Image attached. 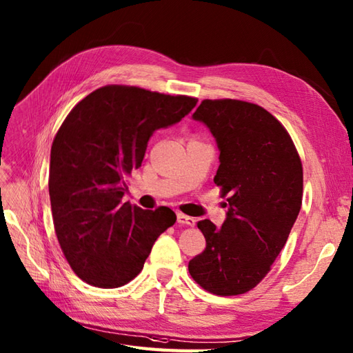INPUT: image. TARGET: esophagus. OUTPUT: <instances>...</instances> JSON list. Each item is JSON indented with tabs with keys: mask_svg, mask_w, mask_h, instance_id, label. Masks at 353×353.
<instances>
[{
	"mask_svg": "<svg viewBox=\"0 0 353 353\" xmlns=\"http://www.w3.org/2000/svg\"><path fill=\"white\" fill-rule=\"evenodd\" d=\"M176 220L179 225H185V226H194V223H196V220L193 217L185 216V214H183V212H178Z\"/></svg>",
	"mask_w": 353,
	"mask_h": 353,
	"instance_id": "34e87169",
	"label": "esophagus"
}]
</instances>
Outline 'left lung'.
<instances>
[{"label":"left lung","mask_w":353,"mask_h":353,"mask_svg":"<svg viewBox=\"0 0 353 353\" xmlns=\"http://www.w3.org/2000/svg\"><path fill=\"white\" fill-rule=\"evenodd\" d=\"M192 118L216 139L214 183L228 196V212L221 228L197 223L206 247L188 272L214 295L245 294L288 241L303 202V165L285 127L253 103L203 100Z\"/></svg>","instance_id":"obj_1"}]
</instances>
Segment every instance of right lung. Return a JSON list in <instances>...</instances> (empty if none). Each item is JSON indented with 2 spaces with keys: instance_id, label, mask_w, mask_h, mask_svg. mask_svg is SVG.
<instances>
[{
  "instance_id": "obj_1",
  "label": "right lung",
  "mask_w": 353,
  "mask_h": 353,
  "mask_svg": "<svg viewBox=\"0 0 353 353\" xmlns=\"http://www.w3.org/2000/svg\"><path fill=\"white\" fill-rule=\"evenodd\" d=\"M197 100L108 85L72 109L50 150L49 197L58 243L88 285L119 288L143 268L156 239L174 225L156 211L123 202L152 133L192 112Z\"/></svg>"
}]
</instances>
